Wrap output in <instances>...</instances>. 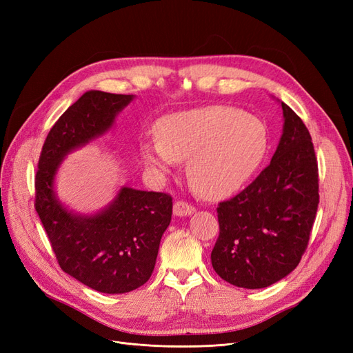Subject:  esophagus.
<instances>
[{
	"instance_id": "obj_1",
	"label": "esophagus",
	"mask_w": 353,
	"mask_h": 353,
	"mask_svg": "<svg viewBox=\"0 0 353 353\" xmlns=\"http://www.w3.org/2000/svg\"><path fill=\"white\" fill-rule=\"evenodd\" d=\"M194 210H196V208L191 205V203H188V201L179 200V201H175V205H174V213H175L176 216L191 215V213H193Z\"/></svg>"
}]
</instances>
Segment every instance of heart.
Returning a JSON list of instances; mask_svg holds the SVG:
<instances>
[{
	"mask_svg": "<svg viewBox=\"0 0 353 353\" xmlns=\"http://www.w3.org/2000/svg\"><path fill=\"white\" fill-rule=\"evenodd\" d=\"M159 138L143 144L145 162L168 172L190 159V184L209 199L248 183L268 147V131L258 116L225 105L170 114L159 125Z\"/></svg>",
	"mask_w": 353,
	"mask_h": 353,
	"instance_id": "heart-1",
	"label": "heart"
}]
</instances>
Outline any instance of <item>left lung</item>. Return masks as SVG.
Segmentation results:
<instances>
[{
    "mask_svg": "<svg viewBox=\"0 0 353 353\" xmlns=\"http://www.w3.org/2000/svg\"><path fill=\"white\" fill-rule=\"evenodd\" d=\"M284 128L271 163L234 197L218 203L210 254L223 281L262 288L290 274L306 252L319 203L318 162L306 125L281 103Z\"/></svg>",
    "mask_w": 353,
    "mask_h": 353,
    "instance_id": "obj_1",
    "label": "left lung"
}]
</instances>
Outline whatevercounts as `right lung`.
Masks as SVG:
<instances>
[{"instance_id": "right-lung-1", "label": "right lung", "mask_w": 353, "mask_h": 353, "mask_svg": "<svg viewBox=\"0 0 353 353\" xmlns=\"http://www.w3.org/2000/svg\"><path fill=\"white\" fill-rule=\"evenodd\" d=\"M131 100L132 95L85 92L52 125L35 175V209L60 268L109 294L132 292L152 276L172 218V196L123 187L104 212L77 216L57 201L52 183L61 159L108 131Z\"/></svg>"}]
</instances>
